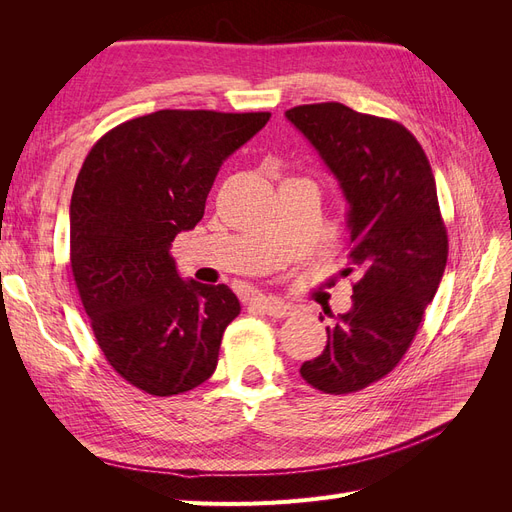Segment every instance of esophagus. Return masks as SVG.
Segmentation results:
<instances>
[{
    "mask_svg": "<svg viewBox=\"0 0 512 512\" xmlns=\"http://www.w3.org/2000/svg\"><path fill=\"white\" fill-rule=\"evenodd\" d=\"M252 301L262 309V312H265L267 316H273V318H286L292 312V307L288 303L275 299V297H254Z\"/></svg>",
    "mask_w": 512,
    "mask_h": 512,
    "instance_id": "obj_1",
    "label": "esophagus"
}]
</instances>
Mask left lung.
I'll return each mask as SVG.
<instances>
[{"instance_id": "obj_1", "label": "left lung", "mask_w": 512, "mask_h": 512, "mask_svg": "<svg viewBox=\"0 0 512 512\" xmlns=\"http://www.w3.org/2000/svg\"><path fill=\"white\" fill-rule=\"evenodd\" d=\"M348 200L352 307L327 327V348L301 365L314 389L361 391L397 367L436 297L448 258L446 226L429 160L393 119L339 102L286 111ZM322 320V316H320Z\"/></svg>"}]
</instances>
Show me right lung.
<instances>
[{"instance_id": "1", "label": "right lung", "mask_w": 512, "mask_h": 512, "mask_svg": "<svg viewBox=\"0 0 512 512\" xmlns=\"http://www.w3.org/2000/svg\"><path fill=\"white\" fill-rule=\"evenodd\" d=\"M271 113L156 111L91 147L70 203V267L117 374L156 397L211 378L241 312L226 284L181 280L170 245L205 215L220 166Z\"/></svg>"}]
</instances>
